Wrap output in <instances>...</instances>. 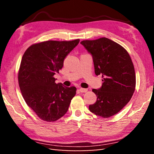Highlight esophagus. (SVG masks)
<instances>
[{
    "mask_svg": "<svg viewBox=\"0 0 154 154\" xmlns=\"http://www.w3.org/2000/svg\"><path fill=\"white\" fill-rule=\"evenodd\" d=\"M87 89H83V88H80L79 91L81 93H86L87 92Z\"/></svg>",
    "mask_w": 154,
    "mask_h": 154,
    "instance_id": "34e87169",
    "label": "esophagus"
}]
</instances>
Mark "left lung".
Wrapping results in <instances>:
<instances>
[{
  "label": "left lung",
  "instance_id": "1",
  "mask_svg": "<svg viewBox=\"0 0 154 154\" xmlns=\"http://www.w3.org/2000/svg\"><path fill=\"white\" fill-rule=\"evenodd\" d=\"M81 44L92 55L94 73L102 75L103 81L99 89L92 90L97 99L89 105V110L109 118L120 112L134 93L136 74L131 57L122 46L106 38Z\"/></svg>",
  "mask_w": 154,
  "mask_h": 154
}]
</instances>
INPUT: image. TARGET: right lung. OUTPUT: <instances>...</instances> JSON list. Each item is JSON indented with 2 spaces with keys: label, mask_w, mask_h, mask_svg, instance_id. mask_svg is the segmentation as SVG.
<instances>
[{
  "label": "right lung",
  "mask_w": 154,
  "mask_h": 154,
  "mask_svg": "<svg viewBox=\"0 0 154 154\" xmlns=\"http://www.w3.org/2000/svg\"><path fill=\"white\" fill-rule=\"evenodd\" d=\"M72 41L48 40L32 44L23 55L18 71V84L27 105L46 122L64 116L76 87L55 83L54 75L63 65L65 57L79 44Z\"/></svg>",
  "instance_id": "1"
}]
</instances>
